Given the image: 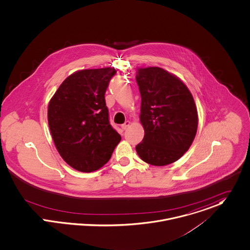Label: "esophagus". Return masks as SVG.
<instances>
[{
	"label": "esophagus",
	"instance_id": "esophagus-1",
	"mask_svg": "<svg viewBox=\"0 0 250 250\" xmlns=\"http://www.w3.org/2000/svg\"><path fill=\"white\" fill-rule=\"evenodd\" d=\"M129 125H130V122L129 121H125V123L124 125H122V129L125 130L129 126Z\"/></svg>",
	"mask_w": 250,
	"mask_h": 250
}]
</instances>
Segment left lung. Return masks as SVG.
Returning <instances> with one entry per match:
<instances>
[{"label": "left lung", "instance_id": "8db88e82", "mask_svg": "<svg viewBox=\"0 0 250 250\" xmlns=\"http://www.w3.org/2000/svg\"><path fill=\"white\" fill-rule=\"evenodd\" d=\"M136 82L145 130L136 146L139 157L154 166L171 164L195 137L198 118L194 98L178 78L159 67L139 68Z\"/></svg>", "mask_w": 250, "mask_h": 250}]
</instances>
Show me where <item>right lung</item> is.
<instances>
[{"label": "right lung", "mask_w": 250, "mask_h": 250, "mask_svg": "<svg viewBox=\"0 0 250 250\" xmlns=\"http://www.w3.org/2000/svg\"><path fill=\"white\" fill-rule=\"evenodd\" d=\"M115 75L114 68L78 71L50 101L48 122L56 149L77 170L91 172L105 165L121 141L104 98Z\"/></svg>", "instance_id": "obj_1"}]
</instances>
